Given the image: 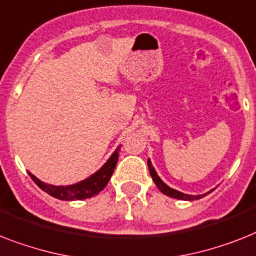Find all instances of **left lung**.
Returning <instances> with one entry per match:
<instances>
[{
  "instance_id": "8db88e82",
  "label": "left lung",
  "mask_w": 256,
  "mask_h": 256,
  "mask_svg": "<svg viewBox=\"0 0 256 256\" xmlns=\"http://www.w3.org/2000/svg\"><path fill=\"white\" fill-rule=\"evenodd\" d=\"M147 164H148V171H150V175H151V178H152L154 182H155V186H158V189L160 190L162 193H164L166 196H170L172 197V198H178V200H184V201H193V200H198V198H202L204 196H206V194H209V193L213 190L212 189L210 192H206L204 193V194H186V193H182V192H178V190H176V189L171 188V186H168L166 182L162 180L159 176H158L156 171H155V168H154L152 163H151V160H147Z\"/></svg>"
}]
</instances>
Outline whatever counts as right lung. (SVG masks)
<instances>
[{
	"mask_svg": "<svg viewBox=\"0 0 256 256\" xmlns=\"http://www.w3.org/2000/svg\"><path fill=\"white\" fill-rule=\"evenodd\" d=\"M118 156H120V147L116 148V151L110 155L106 163L104 164L98 171H96L89 178H84L76 184H72V186H51V184L39 180L36 176L30 172H28V175L42 190H44L46 193H48L50 196L55 197V198L64 201L85 200V198H90V197L98 194L106 186L110 178L113 175L114 168L117 166Z\"/></svg>",
	"mask_w": 256,
	"mask_h": 256,
	"instance_id": "obj_1",
	"label": "right lung"
}]
</instances>
